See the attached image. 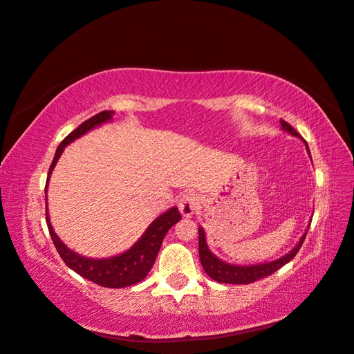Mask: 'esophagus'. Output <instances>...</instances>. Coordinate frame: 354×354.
I'll return each mask as SVG.
<instances>
[{"label": "esophagus", "instance_id": "esophagus-1", "mask_svg": "<svg viewBox=\"0 0 354 354\" xmlns=\"http://www.w3.org/2000/svg\"><path fill=\"white\" fill-rule=\"evenodd\" d=\"M200 204V200L195 194H183L178 200V210L185 218H191L194 215V212L197 210Z\"/></svg>", "mask_w": 354, "mask_h": 354}]
</instances>
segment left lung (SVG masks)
I'll list each match as a JSON object with an SVG mask.
<instances>
[{
	"label": "left lung",
	"mask_w": 354,
	"mask_h": 354,
	"mask_svg": "<svg viewBox=\"0 0 354 354\" xmlns=\"http://www.w3.org/2000/svg\"><path fill=\"white\" fill-rule=\"evenodd\" d=\"M280 124H281V127H283V130L290 133V135L300 138L298 131L294 130V127H290V125L286 121L280 120ZM306 148H308V151H309L308 144H306ZM308 230H309V227H308ZM308 230H306V233L303 234L301 239L298 241L297 247L294 250H290L289 253L285 254L283 257L277 259V261L259 263V265L241 266V265H230L227 262L219 261V259L214 253H212V251L207 247L206 233H204L203 227H198V253H200V261H201V265H203V270L206 271V274L210 279H214L215 281H219V283H232V285L253 283V281H256L259 279L271 276V274H274L277 270H280L281 266L286 265L289 261H292L295 254L298 253V250L301 248L306 234H308Z\"/></svg>",
	"instance_id": "8db88e82"
}]
</instances>
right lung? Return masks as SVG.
Masks as SVG:
<instances>
[{
  "instance_id": "add662e5",
  "label": "right lung",
  "mask_w": 354,
  "mask_h": 354,
  "mask_svg": "<svg viewBox=\"0 0 354 354\" xmlns=\"http://www.w3.org/2000/svg\"><path fill=\"white\" fill-rule=\"evenodd\" d=\"M113 111H104L100 112L95 116L89 118L88 121L78 125V127L71 131L69 135L62 140L60 145L56 150V156L51 162V167L48 171V178H46V187H48V180L51 172L56 167L59 157L64 153L65 147L73 142L77 138L83 136L84 133H88L97 125H101L103 122H107L112 120ZM46 192V191H45ZM46 225L51 234V239L56 245L57 253L64 259V262L69 266L71 270L75 271L78 276L88 279L93 283L104 288H125L139 283L140 280H144L150 270L153 268L156 256L159 253L162 247V241L165 234L168 233L172 225L180 221V212L177 207H171L169 210L165 212L160 216H157L154 221L150 224V227L145 230V233L140 236V239L133 245L130 250L125 251L122 254L112 256L107 259H92L84 257L82 254L74 253L73 250H69L64 242L59 239V236L54 233L53 225L50 223L48 210H46Z\"/></svg>"
}]
</instances>
